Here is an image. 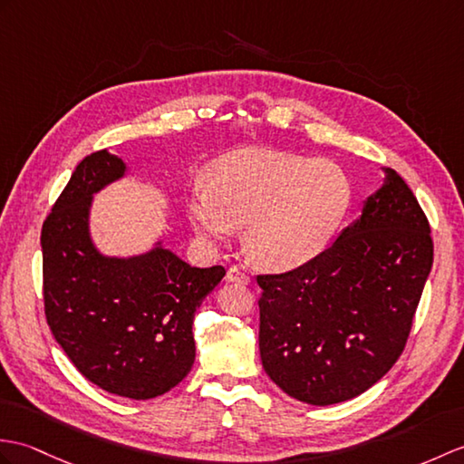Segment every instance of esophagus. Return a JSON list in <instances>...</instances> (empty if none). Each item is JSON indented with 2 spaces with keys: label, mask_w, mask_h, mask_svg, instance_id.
<instances>
[{
  "label": "esophagus",
  "mask_w": 464,
  "mask_h": 464,
  "mask_svg": "<svg viewBox=\"0 0 464 464\" xmlns=\"http://www.w3.org/2000/svg\"><path fill=\"white\" fill-rule=\"evenodd\" d=\"M227 281L229 283H241V285H249L251 283V278H249V275H246L243 268H239V266H231L229 271H227Z\"/></svg>",
  "instance_id": "esophagus-1"
}]
</instances>
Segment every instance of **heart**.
I'll list each match as a JSON object with an SVG mask.
<instances>
[{"mask_svg": "<svg viewBox=\"0 0 464 464\" xmlns=\"http://www.w3.org/2000/svg\"><path fill=\"white\" fill-rule=\"evenodd\" d=\"M350 179L338 164L249 148L213 164L193 183L188 218L203 239L223 241L245 223L243 243L268 271H290L326 249L348 211Z\"/></svg>", "mask_w": 464, "mask_h": 464, "instance_id": "heart-1", "label": "heart"}]
</instances>
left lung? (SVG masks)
Masks as SVG:
<instances>
[{
    "instance_id": "obj_1",
    "label": "left lung",
    "mask_w": 464,
    "mask_h": 464,
    "mask_svg": "<svg viewBox=\"0 0 464 464\" xmlns=\"http://www.w3.org/2000/svg\"><path fill=\"white\" fill-rule=\"evenodd\" d=\"M383 186L326 251L281 275H258V350L285 393L332 405L370 390L400 358L433 266L425 213L403 178Z\"/></svg>"
}]
</instances>
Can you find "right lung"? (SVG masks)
<instances>
[{
	"instance_id": "add662e5",
	"label": "right lung",
	"mask_w": 464,
	"mask_h": 464,
	"mask_svg": "<svg viewBox=\"0 0 464 464\" xmlns=\"http://www.w3.org/2000/svg\"><path fill=\"white\" fill-rule=\"evenodd\" d=\"M126 176L122 158L86 156L41 229L43 300L53 336L101 390L152 400L176 387L196 360L193 316L221 283V265L198 268L161 246L102 255L91 237L92 196Z\"/></svg>"
}]
</instances>
